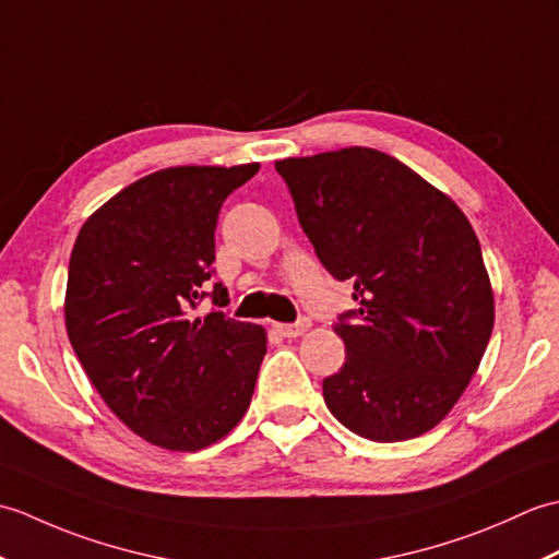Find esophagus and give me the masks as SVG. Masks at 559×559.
Instances as JSON below:
<instances>
[{"label":"esophagus","instance_id":"obj_1","mask_svg":"<svg viewBox=\"0 0 559 559\" xmlns=\"http://www.w3.org/2000/svg\"><path fill=\"white\" fill-rule=\"evenodd\" d=\"M312 326V322L307 317H302V319H298V322L295 324H276V331L278 334L283 336V338H295V336H302L307 329Z\"/></svg>","mask_w":559,"mask_h":559}]
</instances>
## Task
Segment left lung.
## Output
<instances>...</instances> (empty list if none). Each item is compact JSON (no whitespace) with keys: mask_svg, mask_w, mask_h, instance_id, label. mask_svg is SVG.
Returning a JSON list of instances; mask_svg holds the SVG:
<instances>
[{"mask_svg":"<svg viewBox=\"0 0 559 559\" xmlns=\"http://www.w3.org/2000/svg\"><path fill=\"white\" fill-rule=\"evenodd\" d=\"M276 170L319 261L358 300L334 324L346 362L322 382L329 411L372 442L432 430L476 374L495 324L468 218L374 148L286 158Z\"/></svg>","mask_w":559,"mask_h":559,"instance_id":"8db88e82","label":"left lung"}]
</instances>
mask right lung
I'll list each match as a JSON object with an SVG mask.
<instances>
[{
    "mask_svg": "<svg viewBox=\"0 0 559 559\" xmlns=\"http://www.w3.org/2000/svg\"><path fill=\"white\" fill-rule=\"evenodd\" d=\"M259 163L182 165L141 177L83 223L71 249L64 322L108 408L146 442L199 451L242 420L266 331L221 312L213 283L223 201ZM217 305L204 320L189 309Z\"/></svg>",
    "mask_w": 559,
    "mask_h": 559,
    "instance_id": "add662e5",
    "label": "right lung"
}]
</instances>
